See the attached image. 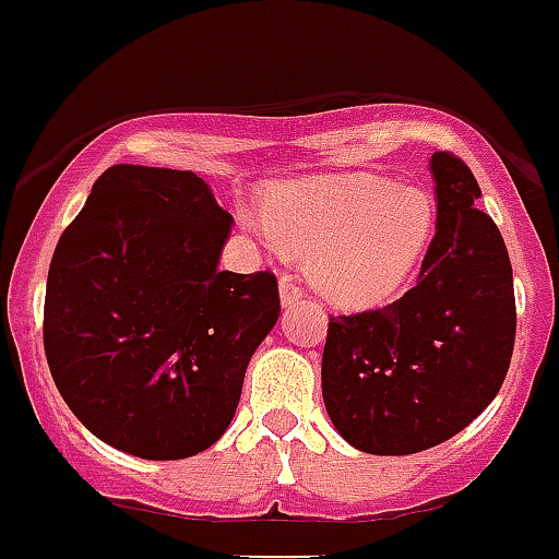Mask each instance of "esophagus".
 Instances as JSON below:
<instances>
[{"instance_id":"obj_1","label":"esophagus","mask_w":559,"mask_h":559,"mask_svg":"<svg viewBox=\"0 0 559 559\" xmlns=\"http://www.w3.org/2000/svg\"><path fill=\"white\" fill-rule=\"evenodd\" d=\"M301 294H305V290L294 283V276H283V280H280V299H283V307L296 305V301L301 299Z\"/></svg>"}]
</instances>
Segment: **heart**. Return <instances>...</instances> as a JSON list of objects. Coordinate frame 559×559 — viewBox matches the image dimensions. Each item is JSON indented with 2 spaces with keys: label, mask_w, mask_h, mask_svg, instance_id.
Listing matches in <instances>:
<instances>
[{
  "label": "heart",
  "mask_w": 559,
  "mask_h": 559,
  "mask_svg": "<svg viewBox=\"0 0 559 559\" xmlns=\"http://www.w3.org/2000/svg\"><path fill=\"white\" fill-rule=\"evenodd\" d=\"M271 243L307 254L312 283L340 305H376L406 285L436 225L423 186L356 173L276 191L265 219L247 216Z\"/></svg>",
  "instance_id": "b5f03b06"
}]
</instances>
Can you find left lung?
Instances as JSON below:
<instances>
[{
  "instance_id": "obj_1",
  "label": "left lung",
  "mask_w": 559,
  "mask_h": 559,
  "mask_svg": "<svg viewBox=\"0 0 559 559\" xmlns=\"http://www.w3.org/2000/svg\"><path fill=\"white\" fill-rule=\"evenodd\" d=\"M436 236L392 305L329 318L323 403L350 448L412 455L448 442L497 397L515 343L513 269L453 153L430 156Z\"/></svg>"
}]
</instances>
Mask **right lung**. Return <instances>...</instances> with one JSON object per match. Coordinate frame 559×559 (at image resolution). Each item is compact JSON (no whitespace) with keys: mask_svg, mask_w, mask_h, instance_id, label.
<instances>
[{"mask_svg":"<svg viewBox=\"0 0 559 559\" xmlns=\"http://www.w3.org/2000/svg\"><path fill=\"white\" fill-rule=\"evenodd\" d=\"M233 216L189 169L115 164L49 265L44 348L62 401L136 459L203 453L274 329L271 271H219Z\"/></svg>","mask_w":559,"mask_h":559,"instance_id":"1","label":"right lung"}]
</instances>
